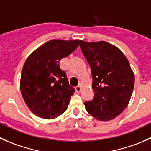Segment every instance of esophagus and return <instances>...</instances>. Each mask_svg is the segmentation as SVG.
I'll use <instances>...</instances> for the list:
<instances>
[{"mask_svg":"<svg viewBox=\"0 0 151 151\" xmlns=\"http://www.w3.org/2000/svg\"><path fill=\"white\" fill-rule=\"evenodd\" d=\"M76 91L77 92H81V86L80 85H78L77 86H76Z\"/></svg>","mask_w":151,"mask_h":151,"instance_id":"1","label":"esophagus"}]
</instances>
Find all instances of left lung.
I'll list each match as a JSON object with an SVG mask.
<instances>
[{
    "label": "left lung",
    "mask_w": 151,
    "mask_h": 151,
    "mask_svg": "<svg viewBox=\"0 0 151 151\" xmlns=\"http://www.w3.org/2000/svg\"><path fill=\"white\" fill-rule=\"evenodd\" d=\"M91 68L92 100L84 102L86 110L97 120L114 119L126 109L132 95L134 75L125 55L106 42H79Z\"/></svg>",
    "instance_id": "1"
}]
</instances>
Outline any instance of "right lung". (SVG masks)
I'll return each instance as SVG.
<instances>
[{
  "mask_svg": "<svg viewBox=\"0 0 151 151\" xmlns=\"http://www.w3.org/2000/svg\"><path fill=\"white\" fill-rule=\"evenodd\" d=\"M79 42L53 40L39 47L25 61L20 90L26 105L38 117L53 119L67 110L76 90L69 84L59 61L70 55Z\"/></svg>",
  "mask_w": 151,
  "mask_h": 151,
  "instance_id": "1",
  "label": "right lung"
}]
</instances>
